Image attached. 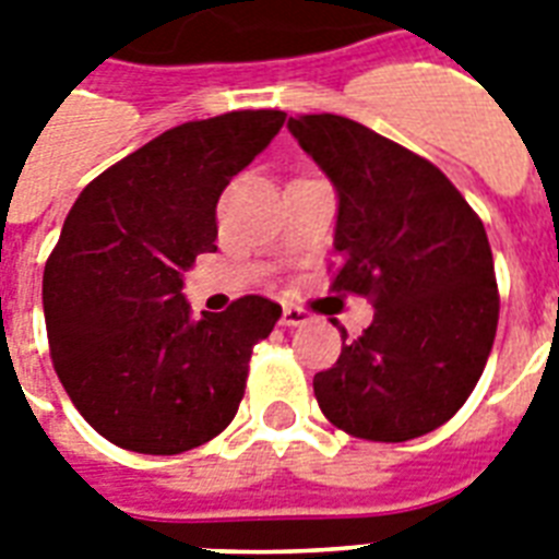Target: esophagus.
<instances>
[{
  "label": "esophagus",
  "instance_id": "obj_1",
  "mask_svg": "<svg viewBox=\"0 0 559 559\" xmlns=\"http://www.w3.org/2000/svg\"><path fill=\"white\" fill-rule=\"evenodd\" d=\"M307 322H310V313L298 310V307H284V313H281V324L284 328H301Z\"/></svg>",
  "mask_w": 559,
  "mask_h": 559
}]
</instances>
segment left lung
I'll return each mask as SVG.
<instances>
[{"label": "left lung", "instance_id": "left-lung-1", "mask_svg": "<svg viewBox=\"0 0 559 559\" xmlns=\"http://www.w3.org/2000/svg\"><path fill=\"white\" fill-rule=\"evenodd\" d=\"M287 130L336 188L333 289L373 298L359 340L313 377L324 417L354 438L412 441L476 389L499 322L493 252L459 188L417 153L342 116Z\"/></svg>", "mask_w": 559, "mask_h": 559}]
</instances>
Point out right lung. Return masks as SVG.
<instances>
[{
	"mask_svg": "<svg viewBox=\"0 0 559 559\" xmlns=\"http://www.w3.org/2000/svg\"><path fill=\"white\" fill-rule=\"evenodd\" d=\"M287 112L179 124L92 179L43 272L55 371L86 424L121 450L177 455L226 429L252 348L281 319L263 296L193 319L197 254L217 252V200Z\"/></svg>",
	"mask_w": 559,
	"mask_h": 559,
	"instance_id": "obj_1",
	"label": "right lung"
}]
</instances>
